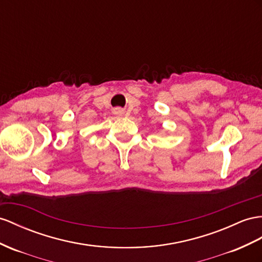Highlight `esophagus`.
Here are the masks:
<instances>
[{
  "mask_svg": "<svg viewBox=\"0 0 262 262\" xmlns=\"http://www.w3.org/2000/svg\"><path fill=\"white\" fill-rule=\"evenodd\" d=\"M114 113L117 114V115H122V114H124V111H123L122 108H119V107H118V108L114 110Z\"/></svg>",
  "mask_w": 262,
  "mask_h": 262,
  "instance_id": "1",
  "label": "esophagus"
}]
</instances>
